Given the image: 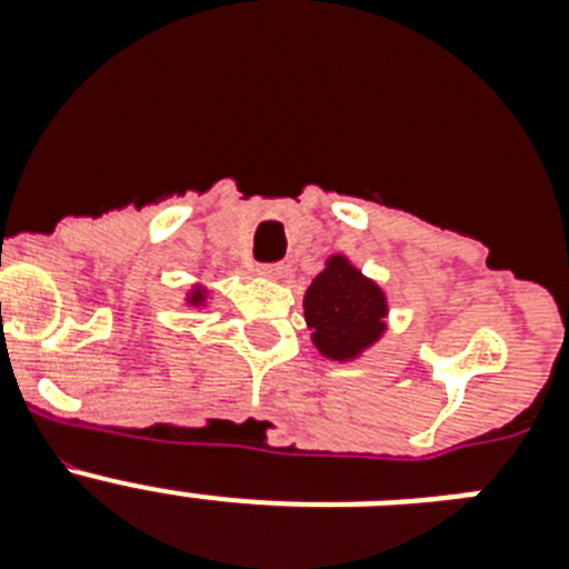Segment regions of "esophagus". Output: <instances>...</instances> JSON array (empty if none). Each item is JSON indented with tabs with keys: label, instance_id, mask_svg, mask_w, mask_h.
<instances>
[{
	"label": "esophagus",
	"instance_id": "esophagus-1",
	"mask_svg": "<svg viewBox=\"0 0 569 569\" xmlns=\"http://www.w3.org/2000/svg\"><path fill=\"white\" fill-rule=\"evenodd\" d=\"M256 273H259L261 279H281V276H284V264H261Z\"/></svg>",
	"mask_w": 569,
	"mask_h": 569
}]
</instances>
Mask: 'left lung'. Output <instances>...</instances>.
<instances>
[{
    "label": "left lung",
    "mask_w": 569,
    "mask_h": 569,
    "mask_svg": "<svg viewBox=\"0 0 569 569\" xmlns=\"http://www.w3.org/2000/svg\"><path fill=\"white\" fill-rule=\"evenodd\" d=\"M301 308L310 341L330 361L361 359L387 333V293L345 253L325 259V270L305 290Z\"/></svg>",
    "instance_id": "8db88e82"
}]
</instances>
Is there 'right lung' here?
<instances>
[{
	"label": "right lung",
	"mask_w": 569,
	"mask_h": 569,
	"mask_svg": "<svg viewBox=\"0 0 569 569\" xmlns=\"http://www.w3.org/2000/svg\"><path fill=\"white\" fill-rule=\"evenodd\" d=\"M182 305H188V308H208V305H210V290L204 288L202 281H193L188 293H184Z\"/></svg>",
	"instance_id": "right-lung-1"
}]
</instances>
